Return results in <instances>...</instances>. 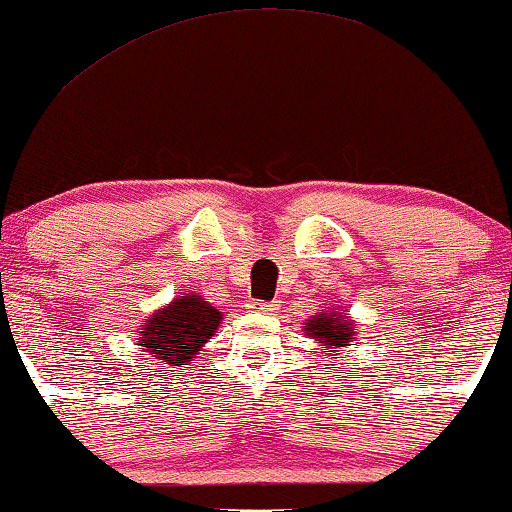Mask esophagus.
Masks as SVG:
<instances>
[{
	"instance_id": "esophagus-1",
	"label": "esophagus",
	"mask_w": 512,
	"mask_h": 512,
	"mask_svg": "<svg viewBox=\"0 0 512 512\" xmlns=\"http://www.w3.org/2000/svg\"><path fill=\"white\" fill-rule=\"evenodd\" d=\"M272 302H263V300H256L254 305H251V309H256V311H272Z\"/></svg>"
}]
</instances>
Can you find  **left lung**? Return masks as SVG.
<instances>
[{"instance_id":"8db88e82","label":"left lung","mask_w":512,"mask_h":512,"mask_svg":"<svg viewBox=\"0 0 512 512\" xmlns=\"http://www.w3.org/2000/svg\"><path fill=\"white\" fill-rule=\"evenodd\" d=\"M305 330L316 339V342L323 344L325 353H328V348L335 346H351L348 342L355 337L351 332V323L344 321L342 316L335 318V311H332L330 316H325L323 311L321 314L311 316L309 323H305Z\"/></svg>"}]
</instances>
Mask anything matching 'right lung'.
<instances>
[{"label": "right lung", "instance_id": "add662e5", "mask_svg": "<svg viewBox=\"0 0 512 512\" xmlns=\"http://www.w3.org/2000/svg\"><path fill=\"white\" fill-rule=\"evenodd\" d=\"M221 311L205 302L201 295H180L173 305L159 309L143 328L140 346L147 355L159 358L166 365L189 362L201 346L219 328Z\"/></svg>", "mask_w": 512, "mask_h": 512}]
</instances>
